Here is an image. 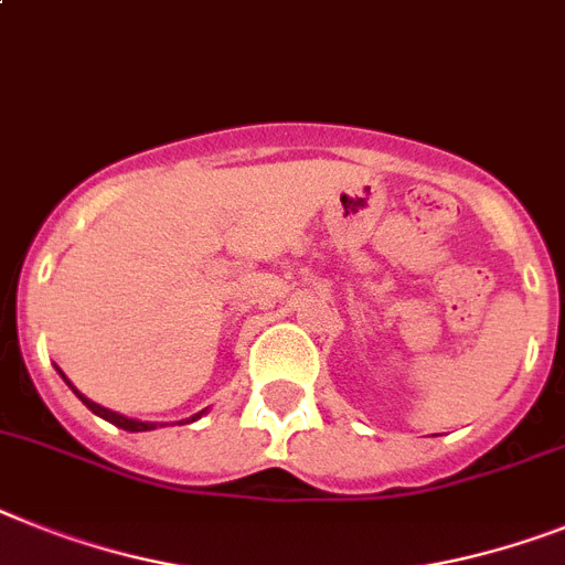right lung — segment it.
<instances>
[{"instance_id":"right-lung-1","label":"right lung","mask_w":565,"mask_h":565,"mask_svg":"<svg viewBox=\"0 0 565 565\" xmlns=\"http://www.w3.org/2000/svg\"><path fill=\"white\" fill-rule=\"evenodd\" d=\"M60 376L65 379V373L60 371ZM65 382H68V379H65ZM68 387L74 393H77L79 399H83V405L88 407V411H92V414H97L99 419H106V422H111V425H117V428H122V430H131V434H137V430H154L158 428V422H140V419H129V416H122V414H117V411H108V407H103V405H97V402H92L88 399V396H83V393L77 391V387L71 385L68 382ZM206 414V411H201V414H194L192 419H186V422H194V419H201V416Z\"/></svg>"}]
</instances>
